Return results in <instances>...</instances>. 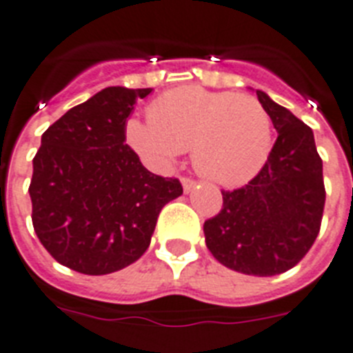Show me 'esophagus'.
Segmentation results:
<instances>
[{"mask_svg":"<svg viewBox=\"0 0 353 353\" xmlns=\"http://www.w3.org/2000/svg\"><path fill=\"white\" fill-rule=\"evenodd\" d=\"M182 185H183V191L189 192L194 189V185H196V182L192 179H188V176H182Z\"/></svg>","mask_w":353,"mask_h":353,"instance_id":"esophagus-1","label":"esophagus"}]
</instances>
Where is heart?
Segmentation results:
<instances>
[{
	"instance_id": "heart-1",
	"label": "heart",
	"mask_w": 353,
	"mask_h": 353,
	"mask_svg": "<svg viewBox=\"0 0 353 353\" xmlns=\"http://www.w3.org/2000/svg\"><path fill=\"white\" fill-rule=\"evenodd\" d=\"M126 141L155 165L191 150L194 170L219 185H241L261 171L271 152L273 126L250 94L185 85L164 92L148 108V123H126Z\"/></svg>"
}]
</instances>
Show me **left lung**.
Listing matches in <instances>:
<instances>
[{"label": "left lung", "mask_w": 353, "mask_h": 353, "mask_svg": "<svg viewBox=\"0 0 353 353\" xmlns=\"http://www.w3.org/2000/svg\"><path fill=\"white\" fill-rule=\"evenodd\" d=\"M257 98L279 137L254 179L221 191V210L203 223V232L207 248L223 266L271 276L296 266L320 234L323 162L305 123L263 90Z\"/></svg>", "instance_id": "obj_1"}]
</instances>
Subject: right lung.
Wrapping results in <instances>:
<instances>
[{
	"mask_svg": "<svg viewBox=\"0 0 353 353\" xmlns=\"http://www.w3.org/2000/svg\"><path fill=\"white\" fill-rule=\"evenodd\" d=\"M150 92L107 87L42 134L28 189L33 230L69 270L107 275L130 266L150 246L162 207L183 192L125 144L126 119Z\"/></svg>",
	"mask_w": 353,
	"mask_h": 353,
	"instance_id": "right-lung-1",
	"label": "right lung"
}]
</instances>
